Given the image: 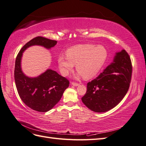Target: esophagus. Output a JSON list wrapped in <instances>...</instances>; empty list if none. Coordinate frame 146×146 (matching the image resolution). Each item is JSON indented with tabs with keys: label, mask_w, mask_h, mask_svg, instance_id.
<instances>
[{
	"label": "esophagus",
	"mask_w": 146,
	"mask_h": 146,
	"mask_svg": "<svg viewBox=\"0 0 146 146\" xmlns=\"http://www.w3.org/2000/svg\"><path fill=\"white\" fill-rule=\"evenodd\" d=\"M72 85L73 86H78L80 84L78 83H76V82H72Z\"/></svg>",
	"instance_id": "1"
}]
</instances>
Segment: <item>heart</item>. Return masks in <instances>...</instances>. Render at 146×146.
<instances>
[{
    "label": "heart",
    "instance_id": "obj_1",
    "mask_svg": "<svg viewBox=\"0 0 146 146\" xmlns=\"http://www.w3.org/2000/svg\"><path fill=\"white\" fill-rule=\"evenodd\" d=\"M66 56L60 55L58 58L61 73L68 76L76 65L78 74L85 79L94 77L103 67L108 56L104 46L92 44L73 46L66 50Z\"/></svg>",
    "mask_w": 146,
    "mask_h": 146
}]
</instances>
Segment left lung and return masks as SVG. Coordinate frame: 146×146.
Segmentation results:
<instances>
[{
    "mask_svg": "<svg viewBox=\"0 0 146 146\" xmlns=\"http://www.w3.org/2000/svg\"><path fill=\"white\" fill-rule=\"evenodd\" d=\"M132 65L130 57L125 50L116 53L113 62L99 76L87 84L83 103L92 111H109L124 98L130 87Z\"/></svg>",
    "mask_w": 146,
    "mask_h": 146,
    "instance_id": "obj_1",
    "label": "left lung"
}]
</instances>
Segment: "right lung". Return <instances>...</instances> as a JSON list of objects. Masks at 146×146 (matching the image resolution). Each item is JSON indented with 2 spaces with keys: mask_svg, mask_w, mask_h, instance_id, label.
<instances>
[{
  "mask_svg": "<svg viewBox=\"0 0 146 146\" xmlns=\"http://www.w3.org/2000/svg\"><path fill=\"white\" fill-rule=\"evenodd\" d=\"M57 41L42 36H37L22 47L16 56L15 80L21 100L29 108L38 112H46L58 102L64 91L69 87V81L55 70H47L40 76L28 77L23 72L21 61L23 52L30 46H42L50 48Z\"/></svg>",
  "mask_w": 146,
  "mask_h": 146,
  "instance_id": "right-lung-1",
  "label": "right lung"
}]
</instances>
